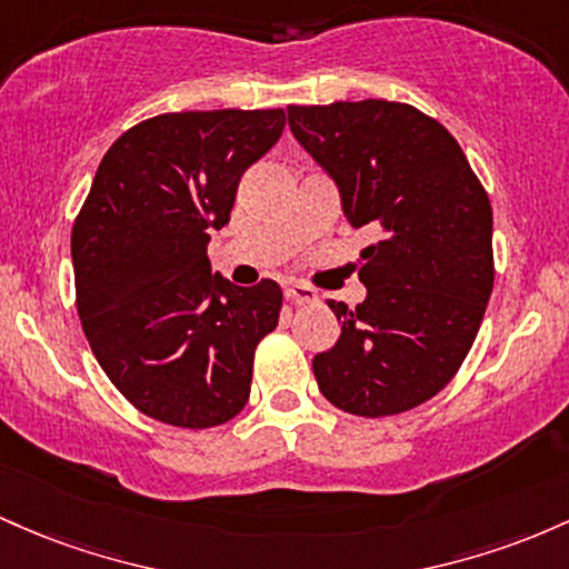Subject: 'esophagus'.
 <instances>
[{"label": "esophagus", "mask_w": 569, "mask_h": 569, "mask_svg": "<svg viewBox=\"0 0 569 569\" xmlns=\"http://www.w3.org/2000/svg\"><path fill=\"white\" fill-rule=\"evenodd\" d=\"M284 296L290 298V301L296 303V306H306V303H317L319 301L315 287L301 284V282H290V284H287L284 287Z\"/></svg>", "instance_id": "34e87169"}]
</instances>
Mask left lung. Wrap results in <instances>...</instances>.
I'll list each match as a JSON object with an SVG mask.
<instances>
[{"instance_id": "left-lung-1", "label": "left lung", "mask_w": 569, "mask_h": 569, "mask_svg": "<svg viewBox=\"0 0 569 569\" xmlns=\"http://www.w3.org/2000/svg\"><path fill=\"white\" fill-rule=\"evenodd\" d=\"M292 137L333 177L362 250L366 301H328L336 347L315 357L319 392L379 419L411 411L449 385L473 347L491 287V203L462 147L403 101L287 107Z\"/></svg>"}]
</instances>
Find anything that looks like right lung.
<instances>
[{"label": "right lung", "mask_w": 569, "mask_h": 569, "mask_svg": "<svg viewBox=\"0 0 569 569\" xmlns=\"http://www.w3.org/2000/svg\"><path fill=\"white\" fill-rule=\"evenodd\" d=\"M282 131L284 110L166 112L101 158L72 226L74 298L101 370L144 417L207 430L250 400L282 287L231 284L212 273L207 244Z\"/></svg>", "instance_id": "1"}]
</instances>
